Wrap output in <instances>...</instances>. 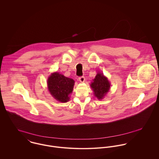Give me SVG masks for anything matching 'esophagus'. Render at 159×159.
Returning <instances> with one entry per match:
<instances>
[{
    "label": "esophagus",
    "mask_w": 159,
    "mask_h": 159,
    "mask_svg": "<svg viewBox=\"0 0 159 159\" xmlns=\"http://www.w3.org/2000/svg\"><path fill=\"white\" fill-rule=\"evenodd\" d=\"M79 81L81 82V83H84L85 81V78L84 76H81L79 78Z\"/></svg>",
    "instance_id": "1"
}]
</instances>
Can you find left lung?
Wrapping results in <instances>:
<instances>
[{"label":"left lung","mask_w":159,"mask_h":159,"mask_svg":"<svg viewBox=\"0 0 159 159\" xmlns=\"http://www.w3.org/2000/svg\"><path fill=\"white\" fill-rule=\"evenodd\" d=\"M92 81L90 86L93 91L94 96L98 100H102L110 89V82L108 78L100 72H97L95 78Z\"/></svg>","instance_id":"left-lung-1"}]
</instances>
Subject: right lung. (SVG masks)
Masks as SVG:
<instances>
[{
    "mask_svg": "<svg viewBox=\"0 0 159 159\" xmlns=\"http://www.w3.org/2000/svg\"><path fill=\"white\" fill-rule=\"evenodd\" d=\"M75 81L58 72H54L48 78L47 86L50 94L57 101L66 103L70 100Z\"/></svg>",
    "mask_w": 159,
    "mask_h": 159,
    "instance_id": "obj_1",
    "label": "right lung"
}]
</instances>
